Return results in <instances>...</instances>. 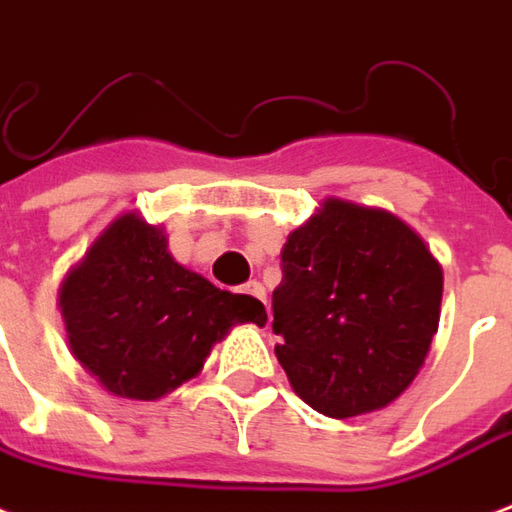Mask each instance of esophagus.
I'll return each instance as SVG.
<instances>
[{"mask_svg": "<svg viewBox=\"0 0 512 512\" xmlns=\"http://www.w3.org/2000/svg\"><path fill=\"white\" fill-rule=\"evenodd\" d=\"M244 293L255 295V298H260V301L266 304V290H263V285H260V282H246Z\"/></svg>", "mask_w": 512, "mask_h": 512, "instance_id": "obj_1", "label": "esophagus"}]
</instances>
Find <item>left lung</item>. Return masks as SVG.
Returning <instances> with one entry per match:
<instances>
[{
	"label": "left lung",
	"mask_w": 512,
	"mask_h": 512,
	"mask_svg": "<svg viewBox=\"0 0 512 512\" xmlns=\"http://www.w3.org/2000/svg\"><path fill=\"white\" fill-rule=\"evenodd\" d=\"M439 304L442 266L404 219L325 198L282 246L276 358L328 418L382 410L423 369Z\"/></svg>",
	"instance_id": "8db88e82"
}]
</instances>
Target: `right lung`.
I'll return each mask as SVG.
<instances>
[{"label": "right lung", "mask_w": 512, "mask_h": 512, "mask_svg": "<svg viewBox=\"0 0 512 512\" xmlns=\"http://www.w3.org/2000/svg\"><path fill=\"white\" fill-rule=\"evenodd\" d=\"M67 344L105 391L157 401L192 377L236 325H266V306L227 293L170 255L165 227L124 211L59 287Z\"/></svg>", "instance_id": "right-lung-1"}]
</instances>
